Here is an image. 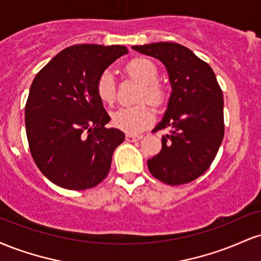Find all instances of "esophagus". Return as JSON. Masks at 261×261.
Wrapping results in <instances>:
<instances>
[{
	"mask_svg": "<svg viewBox=\"0 0 261 261\" xmlns=\"http://www.w3.org/2000/svg\"><path fill=\"white\" fill-rule=\"evenodd\" d=\"M125 139L128 142H135V141H139L141 139V136L139 135H133V134H126V136H125Z\"/></svg>",
	"mask_w": 261,
	"mask_h": 261,
	"instance_id": "esophagus-1",
	"label": "esophagus"
}]
</instances>
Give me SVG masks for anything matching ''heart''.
Here are the masks:
<instances>
[{
  "label": "heart",
  "instance_id": "1",
  "mask_svg": "<svg viewBox=\"0 0 261 261\" xmlns=\"http://www.w3.org/2000/svg\"><path fill=\"white\" fill-rule=\"evenodd\" d=\"M125 71L131 79L142 85L140 100H147L152 106H161L164 100V89L158 80V68L153 61L146 58L131 60L125 66ZM98 98L104 104L114 103L116 97L115 83L110 72H103L95 86ZM154 114L146 104L137 107H122L113 113L112 121L115 127L127 134H139L153 122Z\"/></svg>",
  "mask_w": 261,
  "mask_h": 261
}]
</instances>
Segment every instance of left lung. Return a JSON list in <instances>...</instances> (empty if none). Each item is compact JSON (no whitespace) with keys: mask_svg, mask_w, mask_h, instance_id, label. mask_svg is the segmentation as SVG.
I'll use <instances>...</instances> for the list:
<instances>
[{"mask_svg":"<svg viewBox=\"0 0 261 261\" xmlns=\"http://www.w3.org/2000/svg\"><path fill=\"white\" fill-rule=\"evenodd\" d=\"M134 50L166 66L172 93L163 119L153 131L161 152L147 161L151 174L168 185L187 184L202 175L216 157L224 135L223 94L214 70L176 43L135 45Z\"/></svg>","mask_w":261,"mask_h":261,"instance_id":"left-lung-1","label":"left lung"}]
</instances>
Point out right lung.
<instances>
[{"label": "right lung", "instance_id": "obj_1", "mask_svg": "<svg viewBox=\"0 0 261 261\" xmlns=\"http://www.w3.org/2000/svg\"><path fill=\"white\" fill-rule=\"evenodd\" d=\"M122 45L66 47L39 71L25 104V131L33 160L59 187L86 190L108 175L125 135L98 98L99 76L120 56Z\"/></svg>", "mask_w": 261, "mask_h": 261}]
</instances>
